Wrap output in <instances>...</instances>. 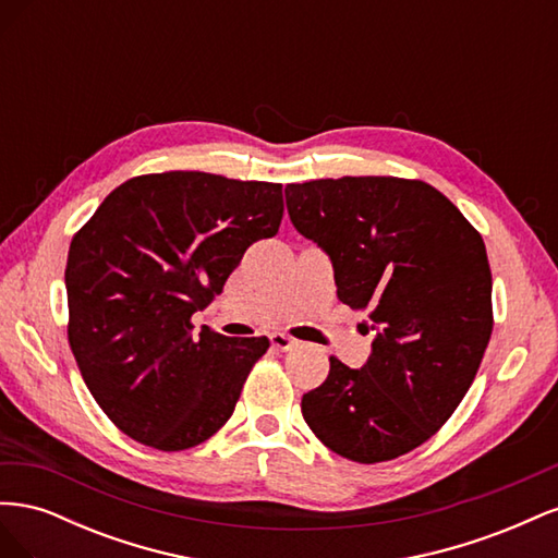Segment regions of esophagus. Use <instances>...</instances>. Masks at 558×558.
Masks as SVG:
<instances>
[{
    "label": "esophagus",
    "mask_w": 558,
    "mask_h": 558,
    "mask_svg": "<svg viewBox=\"0 0 558 558\" xmlns=\"http://www.w3.org/2000/svg\"><path fill=\"white\" fill-rule=\"evenodd\" d=\"M269 344H272V349H277V351H289L298 344V340H293V337L283 335V332H272L269 335Z\"/></svg>",
    "instance_id": "obj_1"
}]
</instances>
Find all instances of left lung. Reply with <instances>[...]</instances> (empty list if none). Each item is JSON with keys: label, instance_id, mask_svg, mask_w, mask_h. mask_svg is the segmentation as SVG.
<instances>
[{"label": "left lung", "instance_id": "obj_1", "mask_svg": "<svg viewBox=\"0 0 558 558\" xmlns=\"http://www.w3.org/2000/svg\"><path fill=\"white\" fill-rule=\"evenodd\" d=\"M302 238L328 253L337 298L375 332L363 367L330 359L302 416L335 453L381 463L424 445L459 408L492 337L480 232L424 181L342 177L286 185Z\"/></svg>", "mask_w": 558, "mask_h": 558}]
</instances>
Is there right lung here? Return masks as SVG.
Instances as JSON below:
<instances>
[{"mask_svg": "<svg viewBox=\"0 0 558 558\" xmlns=\"http://www.w3.org/2000/svg\"><path fill=\"white\" fill-rule=\"evenodd\" d=\"M281 183L207 172L134 177L72 240L70 347L99 408L132 440L191 449L232 416L267 337H226L205 310L244 251L275 238Z\"/></svg>", "mask_w": 558, "mask_h": 558, "instance_id": "1", "label": "right lung"}]
</instances>
